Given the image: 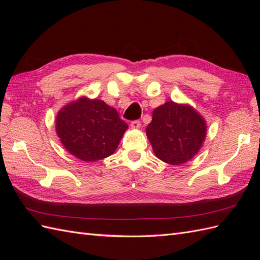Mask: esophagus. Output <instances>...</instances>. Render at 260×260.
I'll use <instances>...</instances> for the list:
<instances>
[{"label":"esophagus","mask_w":260,"mask_h":260,"mask_svg":"<svg viewBox=\"0 0 260 260\" xmlns=\"http://www.w3.org/2000/svg\"><path fill=\"white\" fill-rule=\"evenodd\" d=\"M131 127H132V128H134V129L141 128V121L140 120H133L131 123Z\"/></svg>","instance_id":"esophagus-1"}]
</instances>
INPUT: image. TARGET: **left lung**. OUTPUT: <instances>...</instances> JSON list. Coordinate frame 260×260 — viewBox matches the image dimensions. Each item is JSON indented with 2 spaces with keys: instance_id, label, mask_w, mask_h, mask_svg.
<instances>
[{
  "instance_id": "obj_1",
  "label": "left lung",
  "mask_w": 260,
  "mask_h": 260,
  "mask_svg": "<svg viewBox=\"0 0 260 260\" xmlns=\"http://www.w3.org/2000/svg\"><path fill=\"white\" fill-rule=\"evenodd\" d=\"M146 135L161 161L180 165L196 156L207 135V123L187 104L167 102L153 110Z\"/></svg>"
}]
</instances>
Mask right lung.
I'll return each instance as SVG.
<instances>
[{
	"label": "right lung",
	"mask_w": 260,
	"mask_h": 260,
	"mask_svg": "<svg viewBox=\"0 0 260 260\" xmlns=\"http://www.w3.org/2000/svg\"><path fill=\"white\" fill-rule=\"evenodd\" d=\"M117 110L101 99L82 96L66 105L56 117V132L71 155L85 162L108 157L126 129Z\"/></svg>",
	"instance_id": "1"
}]
</instances>
